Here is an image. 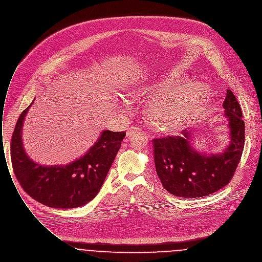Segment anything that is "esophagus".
<instances>
[{
  "mask_svg": "<svg viewBox=\"0 0 262 262\" xmlns=\"http://www.w3.org/2000/svg\"><path fill=\"white\" fill-rule=\"evenodd\" d=\"M141 131V129L140 128H138V127H131L128 131H127V137H131L133 134H135L136 132H140Z\"/></svg>",
  "mask_w": 262,
  "mask_h": 262,
  "instance_id": "1",
  "label": "esophagus"
}]
</instances>
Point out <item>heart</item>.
<instances>
[{"label":"heart","instance_id":"heart-1","mask_svg":"<svg viewBox=\"0 0 262 262\" xmlns=\"http://www.w3.org/2000/svg\"><path fill=\"white\" fill-rule=\"evenodd\" d=\"M133 99L155 98L147 117L155 129L162 133H178L193 125L208 100L209 92L199 82L186 83L183 79L160 78L134 88Z\"/></svg>","mask_w":262,"mask_h":262}]
</instances>
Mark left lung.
I'll list each match as a JSON object with an SVG mask.
<instances>
[{
  "label": "left lung",
  "instance_id": "left-lung-1",
  "mask_svg": "<svg viewBox=\"0 0 262 262\" xmlns=\"http://www.w3.org/2000/svg\"><path fill=\"white\" fill-rule=\"evenodd\" d=\"M229 129V142L216 154L194 146L196 130H183V136L154 139L157 174L164 188L178 197L207 196L225 187L233 178L245 142V123L236 96L231 90L223 103Z\"/></svg>",
  "mask_w": 262,
  "mask_h": 262
}]
</instances>
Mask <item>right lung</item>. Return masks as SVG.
I'll use <instances>...</instances> for the list:
<instances>
[{
  "mask_svg": "<svg viewBox=\"0 0 262 262\" xmlns=\"http://www.w3.org/2000/svg\"><path fill=\"white\" fill-rule=\"evenodd\" d=\"M20 115L11 140V160L23 190L41 204L76 208L92 200L100 190L125 138V132L103 130L94 144L68 165L43 166L32 161L22 142V128L28 110Z\"/></svg>",
  "mask_w": 262,
  "mask_h": 262,
  "instance_id": "obj_1",
  "label": "right lung"
}]
</instances>
